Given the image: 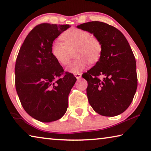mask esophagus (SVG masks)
Wrapping results in <instances>:
<instances>
[{
	"label": "esophagus",
	"mask_w": 151,
	"mask_h": 151,
	"mask_svg": "<svg viewBox=\"0 0 151 151\" xmlns=\"http://www.w3.org/2000/svg\"><path fill=\"white\" fill-rule=\"evenodd\" d=\"M74 75H75V76L77 78V79H79V78L81 77V74L80 73H75Z\"/></svg>",
	"instance_id": "obj_1"
}]
</instances>
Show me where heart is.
<instances>
[{
    "instance_id": "1",
    "label": "heart",
    "mask_w": 151,
    "mask_h": 151,
    "mask_svg": "<svg viewBox=\"0 0 151 151\" xmlns=\"http://www.w3.org/2000/svg\"><path fill=\"white\" fill-rule=\"evenodd\" d=\"M62 42H55L51 47V53L55 60L63 66L69 62L68 51L76 49V59L71 62L66 70L78 73L87 66L88 62L97 63L102 54V44L97 37L91 36L87 31L78 28H71L63 32L60 36Z\"/></svg>"
}]
</instances>
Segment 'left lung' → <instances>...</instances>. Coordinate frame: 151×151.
<instances>
[{"label": "left lung", "mask_w": 151, "mask_h": 151, "mask_svg": "<svg viewBox=\"0 0 151 151\" xmlns=\"http://www.w3.org/2000/svg\"><path fill=\"white\" fill-rule=\"evenodd\" d=\"M76 27L93 34L103 47L99 60L82 75L88 83L91 106L104 116L121 114L131 104L138 85L135 58L127 40L120 31L106 23L91 21Z\"/></svg>", "instance_id": "8db88e82"}]
</instances>
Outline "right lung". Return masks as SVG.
<instances>
[{
	"label": "right lung",
	"instance_id": "1",
	"mask_svg": "<svg viewBox=\"0 0 151 151\" xmlns=\"http://www.w3.org/2000/svg\"><path fill=\"white\" fill-rule=\"evenodd\" d=\"M70 27L50 23L35 26L24 40L16 60L15 87L21 104L30 116L42 122L64 116L76 81L69 73L60 77L63 68L51 53L54 40Z\"/></svg>",
	"mask_w": 151,
	"mask_h": 151
}]
</instances>
